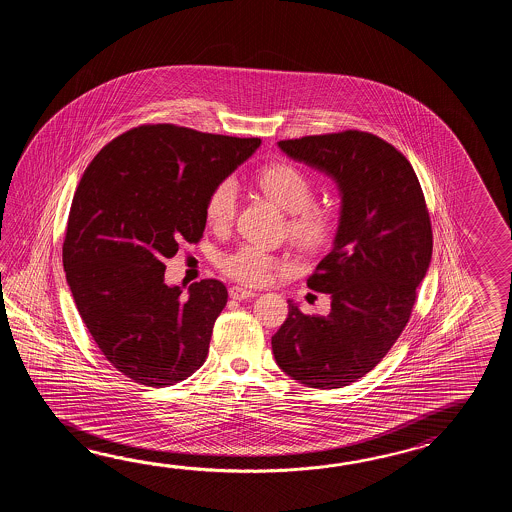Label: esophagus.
<instances>
[{
    "mask_svg": "<svg viewBox=\"0 0 512 512\" xmlns=\"http://www.w3.org/2000/svg\"><path fill=\"white\" fill-rule=\"evenodd\" d=\"M229 294L230 298H234V300H247V298H254V296H256V293H254V291H249V289H243V287H238V285L230 287Z\"/></svg>",
    "mask_w": 512,
    "mask_h": 512,
    "instance_id": "1",
    "label": "esophagus"
}]
</instances>
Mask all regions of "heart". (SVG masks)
<instances>
[{
    "mask_svg": "<svg viewBox=\"0 0 512 512\" xmlns=\"http://www.w3.org/2000/svg\"><path fill=\"white\" fill-rule=\"evenodd\" d=\"M258 186L283 210L289 212V232L309 249L322 247L335 230V210L329 203L313 201L315 179L296 164L274 163L258 174ZM238 212V186L225 177L208 192L205 216L214 229H227ZM291 265L256 245H243L221 260V271L247 285H263L276 271Z\"/></svg>",
    "mask_w": 512,
    "mask_h": 512,
    "instance_id": "b5f03b06",
    "label": "heart"
}]
</instances>
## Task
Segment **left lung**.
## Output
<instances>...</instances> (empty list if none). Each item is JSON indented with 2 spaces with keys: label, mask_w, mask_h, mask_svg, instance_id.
Returning a JSON list of instances; mask_svg holds the SVG:
<instances>
[{
  "label": "left lung",
  "mask_w": 512,
  "mask_h": 512,
  "mask_svg": "<svg viewBox=\"0 0 512 512\" xmlns=\"http://www.w3.org/2000/svg\"><path fill=\"white\" fill-rule=\"evenodd\" d=\"M291 159L335 179L342 197L333 249L307 287L327 316L289 315L272 337L276 364L311 388H342L373 370L410 320L432 258V225L412 164L390 142L346 130L280 141Z\"/></svg>",
  "instance_id": "obj_1"
}]
</instances>
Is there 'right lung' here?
<instances>
[{"instance_id": "add662e5", "label": "right lung", "mask_w": 512, "mask_h": 512, "mask_svg": "<svg viewBox=\"0 0 512 512\" xmlns=\"http://www.w3.org/2000/svg\"><path fill=\"white\" fill-rule=\"evenodd\" d=\"M261 141L142 124L106 144L82 175L67 219L62 260L87 331L102 355L144 386L185 381L207 359L227 287L164 283V260L197 243L216 183Z\"/></svg>"}]
</instances>
